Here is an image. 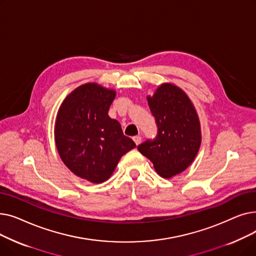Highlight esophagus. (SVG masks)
I'll list each match as a JSON object with an SVG mask.
<instances>
[{
  "instance_id": "1",
  "label": "esophagus",
  "mask_w": 256,
  "mask_h": 256,
  "mask_svg": "<svg viewBox=\"0 0 256 256\" xmlns=\"http://www.w3.org/2000/svg\"><path fill=\"white\" fill-rule=\"evenodd\" d=\"M132 140L135 141L136 145H139V144H140V142H141V137H140V136H135V137L132 138Z\"/></svg>"
}]
</instances>
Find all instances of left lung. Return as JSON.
I'll return each instance as SVG.
<instances>
[{
	"label": "left lung",
	"instance_id": "8db88e82",
	"mask_svg": "<svg viewBox=\"0 0 256 256\" xmlns=\"http://www.w3.org/2000/svg\"><path fill=\"white\" fill-rule=\"evenodd\" d=\"M158 124V136L138 146L158 176L171 178L189 167L201 144V128L195 106L186 93L172 83L160 84L147 96Z\"/></svg>",
	"mask_w": 256,
	"mask_h": 256
}]
</instances>
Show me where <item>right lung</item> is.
I'll return each instance as SVG.
<instances>
[{
  "instance_id": "right-lung-1",
  "label": "right lung",
  "mask_w": 256,
  "mask_h": 256,
  "mask_svg": "<svg viewBox=\"0 0 256 256\" xmlns=\"http://www.w3.org/2000/svg\"><path fill=\"white\" fill-rule=\"evenodd\" d=\"M114 89L96 83L76 87L62 102L55 122V142L65 166L74 176L102 184L113 174L121 156L136 144L108 115Z\"/></svg>"
}]
</instances>
